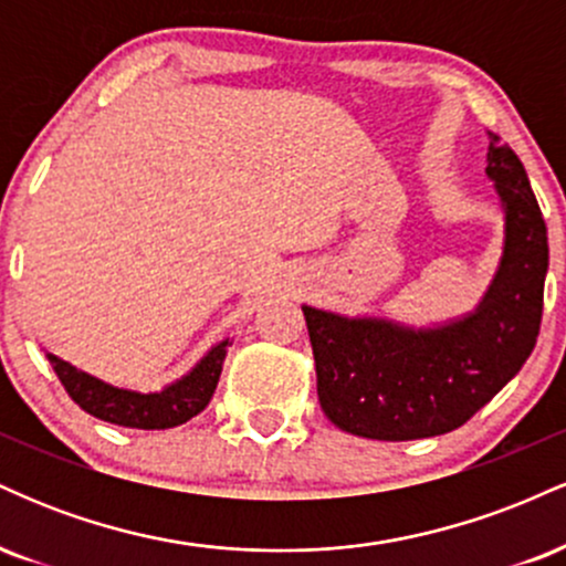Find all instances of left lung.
Instances as JSON below:
<instances>
[{
  "label": "left lung",
  "instance_id": "obj_1",
  "mask_svg": "<svg viewBox=\"0 0 566 566\" xmlns=\"http://www.w3.org/2000/svg\"><path fill=\"white\" fill-rule=\"evenodd\" d=\"M486 178L503 207V255L482 301L458 319L412 327L303 305L319 405L340 431L378 441L450 433L482 409L535 348L548 233L524 165L490 133Z\"/></svg>",
  "mask_w": 566,
  "mask_h": 566
}]
</instances>
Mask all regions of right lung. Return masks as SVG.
<instances>
[{
	"label": "right lung",
	"mask_w": 566,
	"mask_h": 566,
	"mask_svg": "<svg viewBox=\"0 0 566 566\" xmlns=\"http://www.w3.org/2000/svg\"><path fill=\"white\" fill-rule=\"evenodd\" d=\"M229 346L231 340L223 337V340L216 343L201 356L197 365L188 369L184 378L172 380L170 386L154 394L112 386V382L95 378V375L84 373V369H76L66 359H61V356L50 354V350L48 359L57 378H61L63 388H66L71 399L84 412L114 426L159 431V428H175L186 423V420H191L193 415H199L201 409L210 405Z\"/></svg>",
	"instance_id": "add662e5"
}]
</instances>
